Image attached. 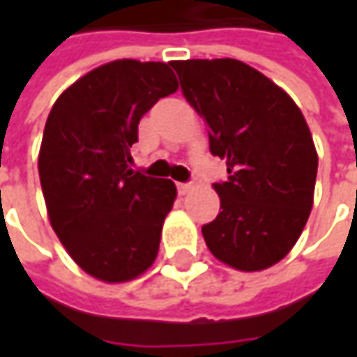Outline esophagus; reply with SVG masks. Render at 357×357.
<instances>
[{"label": "esophagus", "mask_w": 357, "mask_h": 357, "mask_svg": "<svg viewBox=\"0 0 357 357\" xmlns=\"http://www.w3.org/2000/svg\"><path fill=\"white\" fill-rule=\"evenodd\" d=\"M176 188H178V192H181V195H185V192H188V190L192 188V183H178Z\"/></svg>", "instance_id": "34e87169"}]
</instances>
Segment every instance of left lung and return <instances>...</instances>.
Here are the masks:
<instances>
[{
	"instance_id": "8db88e82",
	"label": "left lung",
	"mask_w": 357,
	"mask_h": 357,
	"mask_svg": "<svg viewBox=\"0 0 357 357\" xmlns=\"http://www.w3.org/2000/svg\"><path fill=\"white\" fill-rule=\"evenodd\" d=\"M181 89L208 127L228 178L214 183L220 213L202 227L208 250L256 272L280 262L306 227L318 155L306 119L286 91L236 59L172 61Z\"/></svg>"
}]
</instances>
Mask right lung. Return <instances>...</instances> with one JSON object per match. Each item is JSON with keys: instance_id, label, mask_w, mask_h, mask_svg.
<instances>
[{"instance_id": "1", "label": "right lung", "mask_w": 357, "mask_h": 357, "mask_svg": "<svg viewBox=\"0 0 357 357\" xmlns=\"http://www.w3.org/2000/svg\"><path fill=\"white\" fill-rule=\"evenodd\" d=\"M176 89L169 63L119 59L75 81L49 113L37 165L49 220L97 280H132L157 258L176 186L132 171L130 146L141 117Z\"/></svg>"}]
</instances>
